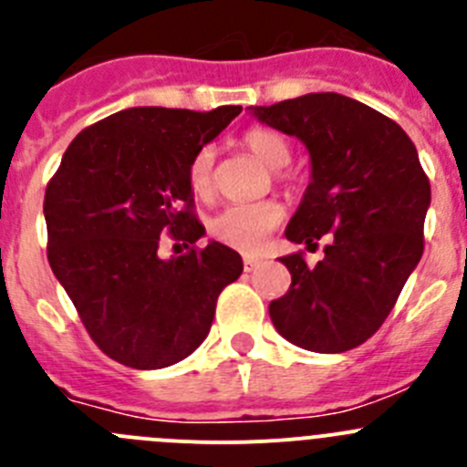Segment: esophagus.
<instances>
[{"instance_id":"obj_1","label":"esophagus","mask_w":467,"mask_h":467,"mask_svg":"<svg viewBox=\"0 0 467 467\" xmlns=\"http://www.w3.org/2000/svg\"><path fill=\"white\" fill-rule=\"evenodd\" d=\"M259 264H262V259H259V256H254V254L243 256V268H245L247 273L256 271V268H259Z\"/></svg>"}]
</instances>
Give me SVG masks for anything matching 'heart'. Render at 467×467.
Instances as JSON below:
<instances>
[{"label":"heart","instance_id":"obj_1","mask_svg":"<svg viewBox=\"0 0 467 467\" xmlns=\"http://www.w3.org/2000/svg\"><path fill=\"white\" fill-rule=\"evenodd\" d=\"M241 145L254 160L271 169L273 181L292 190V173L285 169L292 161V145L282 134L268 127H250L241 134ZM217 152L213 145H203L194 152L190 161V185L194 194L203 201H211L217 192ZM285 222V205L277 199L254 201V203L229 205L213 220V236L224 245L241 252H256L264 245L273 231Z\"/></svg>","mask_w":467,"mask_h":467}]
</instances>
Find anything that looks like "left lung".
<instances>
[{
	"label": "left lung",
	"instance_id": "8db88e82",
	"mask_svg": "<svg viewBox=\"0 0 467 467\" xmlns=\"http://www.w3.org/2000/svg\"><path fill=\"white\" fill-rule=\"evenodd\" d=\"M254 115L310 152L312 181L285 236L307 247L328 241L317 266L282 256L292 286L268 306L273 324L310 352L358 348L389 317L423 254L431 182L417 148L391 118L336 92Z\"/></svg>",
	"mask_w": 467,
	"mask_h": 467
}]
</instances>
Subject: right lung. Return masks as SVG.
<instances>
[{
  "instance_id": "right-lung-1",
  "label": "right lung",
  "mask_w": 467,
  "mask_h": 467,
  "mask_svg": "<svg viewBox=\"0 0 467 467\" xmlns=\"http://www.w3.org/2000/svg\"><path fill=\"white\" fill-rule=\"evenodd\" d=\"M241 110H119L85 127L48 181L50 268L94 345L122 366L155 370L194 352L222 289L243 273L236 250L196 245L205 226L187 175L196 150ZM161 235L186 252L164 263Z\"/></svg>"
}]
</instances>
